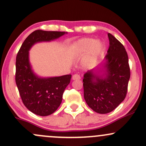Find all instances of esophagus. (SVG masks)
Returning a JSON list of instances; mask_svg holds the SVG:
<instances>
[{
  "label": "esophagus",
  "instance_id": "obj_1",
  "mask_svg": "<svg viewBox=\"0 0 146 146\" xmlns=\"http://www.w3.org/2000/svg\"><path fill=\"white\" fill-rule=\"evenodd\" d=\"M72 79L73 80H80L81 79V77H80V75H78V74H75V75H73V76H72Z\"/></svg>",
  "mask_w": 146,
  "mask_h": 146
}]
</instances>
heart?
Instances as JSON below:
<instances>
[{"label":"heart","instance_id":"b5f03b06","mask_svg":"<svg viewBox=\"0 0 146 146\" xmlns=\"http://www.w3.org/2000/svg\"><path fill=\"white\" fill-rule=\"evenodd\" d=\"M102 44L100 41L92 39H82L75 44V49L80 54L86 53L92 49V60H94L101 49Z\"/></svg>","mask_w":146,"mask_h":146}]
</instances>
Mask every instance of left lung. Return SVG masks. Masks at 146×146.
<instances>
[{
	"label": "left lung",
	"mask_w": 146,
	"mask_h": 146,
	"mask_svg": "<svg viewBox=\"0 0 146 146\" xmlns=\"http://www.w3.org/2000/svg\"><path fill=\"white\" fill-rule=\"evenodd\" d=\"M110 47L105 57V77L94 74L93 70L84 75V100L99 113L113 111L125 98L130 78L127 53L123 45L108 33Z\"/></svg>",
	"instance_id": "1"
}]
</instances>
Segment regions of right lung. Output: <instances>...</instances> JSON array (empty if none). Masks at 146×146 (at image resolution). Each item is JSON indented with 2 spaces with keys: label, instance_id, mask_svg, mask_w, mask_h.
I'll use <instances>...</instances> for the list:
<instances>
[{
  "label": "right lung",
  "instance_id": "right-lung-1",
  "mask_svg": "<svg viewBox=\"0 0 146 146\" xmlns=\"http://www.w3.org/2000/svg\"><path fill=\"white\" fill-rule=\"evenodd\" d=\"M65 32L37 30L32 33L21 46L16 59L15 80L25 107L35 114L46 116L60 107L71 75L41 78L33 73L29 62V50L35 44L50 41L65 35Z\"/></svg>",
  "mask_w": 146,
  "mask_h": 146
}]
</instances>
